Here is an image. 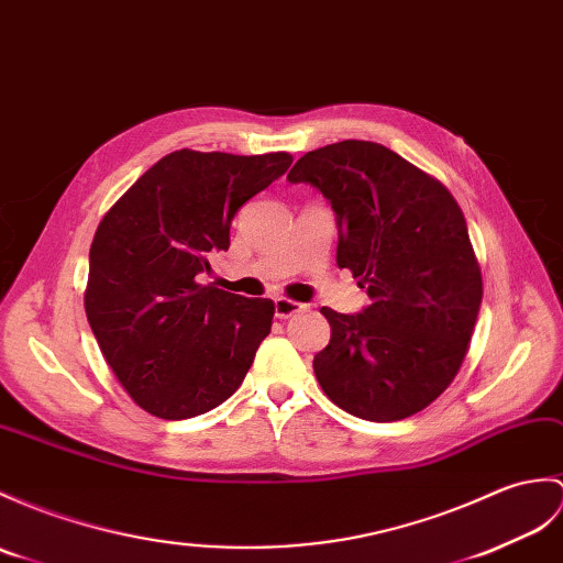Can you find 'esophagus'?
Wrapping results in <instances>:
<instances>
[{
	"instance_id": "1",
	"label": "esophagus",
	"mask_w": 563,
	"mask_h": 563,
	"mask_svg": "<svg viewBox=\"0 0 563 563\" xmlns=\"http://www.w3.org/2000/svg\"><path fill=\"white\" fill-rule=\"evenodd\" d=\"M273 305H276L278 319H290V317H295V313L307 309V305H299V302H295V299H287V297H278Z\"/></svg>"
}]
</instances>
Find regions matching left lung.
<instances>
[{
	"instance_id": "left-lung-1",
	"label": "left lung",
	"mask_w": 563,
	"mask_h": 563,
	"mask_svg": "<svg viewBox=\"0 0 563 563\" xmlns=\"http://www.w3.org/2000/svg\"><path fill=\"white\" fill-rule=\"evenodd\" d=\"M287 179L311 185L338 222V268L367 290L360 313L323 307L313 357L323 394L369 422L424 410L459 374L482 305V273L451 191L374 141L309 151Z\"/></svg>"
}]
</instances>
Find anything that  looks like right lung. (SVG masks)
<instances>
[{"label":"right lung","instance_id":"right-lung-1","mask_svg":"<svg viewBox=\"0 0 563 563\" xmlns=\"http://www.w3.org/2000/svg\"><path fill=\"white\" fill-rule=\"evenodd\" d=\"M292 155L181 148L143 173L96 230L86 317L114 376L143 410L189 420L228 400L271 333V299L196 280L228 252L234 213Z\"/></svg>","mask_w":563,"mask_h":563}]
</instances>
